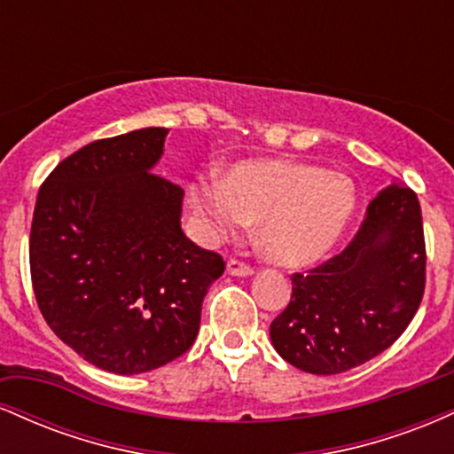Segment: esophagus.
<instances>
[{
    "label": "esophagus",
    "instance_id": "1",
    "mask_svg": "<svg viewBox=\"0 0 454 454\" xmlns=\"http://www.w3.org/2000/svg\"><path fill=\"white\" fill-rule=\"evenodd\" d=\"M226 270L231 275H234V278H249V275L254 273V269L249 267V264H245V262H241V260H234V258L228 260Z\"/></svg>",
    "mask_w": 454,
    "mask_h": 454
}]
</instances>
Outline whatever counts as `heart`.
I'll return each instance as SVG.
<instances>
[{"instance_id": "1", "label": "heart", "mask_w": 454, "mask_h": 454, "mask_svg": "<svg viewBox=\"0 0 454 454\" xmlns=\"http://www.w3.org/2000/svg\"><path fill=\"white\" fill-rule=\"evenodd\" d=\"M190 200L211 237H231L258 222V245L270 262L309 267L350 226L356 187L348 175L293 160H243L222 179L198 176Z\"/></svg>"}]
</instances>
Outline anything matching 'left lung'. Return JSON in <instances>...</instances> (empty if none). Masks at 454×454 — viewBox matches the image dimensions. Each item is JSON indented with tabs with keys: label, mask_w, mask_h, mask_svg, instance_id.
<instances>
[{
	"label": "left lung",
	"mask_w": 454,
	"mask_h": 454,
	"mask_svg": "<svg viewBox=\"0 0 454 454\" xmlns=\"http://www.w3.org/2000/svg\"><path fill=\"white\" fill-rule=\"evenodd\" d=\"M425 262L419 198L395 181L369 202L341 254L293 275V296L270 325V343L284 361L316 376L372 361L419 311Z\"/></svg>",
	"instance_id": "obj_1"
}]
</instances>
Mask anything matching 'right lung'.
I'll list each match as a JSON object with an SVG mask.
<instances>
[{
    "label": "right lung",
    "instance_id": "obj_1",
    "mask_svg": "<svg viewBox=\"0 0 454 454\" xmlns=\"http://www.w3.org/2000/svg\"><path fill=\"white\" fill-rule=\"evenodd\" d=\"M166 128L96 140L38 192L29 234L35 301L46 325L85 361L134 376L194 343L215 252L181 231L184 190L153 175Z\"/></svg>",
    "mask_w": 454,
    "mask_h": 454
}]
</instances>
